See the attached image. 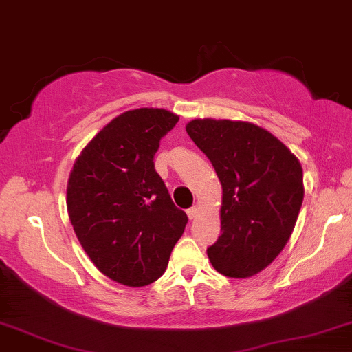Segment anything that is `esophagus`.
<instances>
[{
    "label": "esophagus",
    "instance_id": "obj_1",
    "mask_svg": "<svg viewBox=\"0 0 352 352\" xmlns=\"http://www.w3.org/2000/svg\"><path fill=\"white\" fill-rule=\"evenodd\" d=\"M186 214H188V219H190V220H193V219L198 217V214H199V209L196 208V206H193V208H190L188 210H186Z\"/></svg>",
    "mask_w": 352,
    "mask_h": 352
}]
</instances>
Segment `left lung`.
Instances as JSON below:
<instances>
[{"label":"left lung","instance_id":"left-lung-1","mask_svg":"<svg viewBox=\"0 0 352 352\" xmlns=\"http://www.w3.org/2000/svg\"><path fill=\"white\" fill-rule=\"evenodd\" d=\"M186 133L222 184L220 230L208 248L219 274L246 278L274 262L292 236L304 198L298 157L250 122L195 119Z\"/></svg>","mask_w":352,"mask_h":352}]
</instances>
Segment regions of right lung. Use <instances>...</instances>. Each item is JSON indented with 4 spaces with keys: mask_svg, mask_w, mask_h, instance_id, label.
I'll return each instance as SVG.
<instances>
[{
    "mask_svg": "<svg viewBox=\"0 0 352 352\" xmlns=\"http://www.w3.org/2000/svg\"><path fill=\"white\" fill-rule=\"evenodd\" d=\"M179 122L166 109L127 111L83 148L67 182L75 235L101 274L144 287L166 272L188 217L154 168L159 142Z\"/></svg>",
    "mask_w": 352,
    "mask_h": 352,
    "instance_id": "obj_1",
    "label": "right lung"
}]
</instances>
